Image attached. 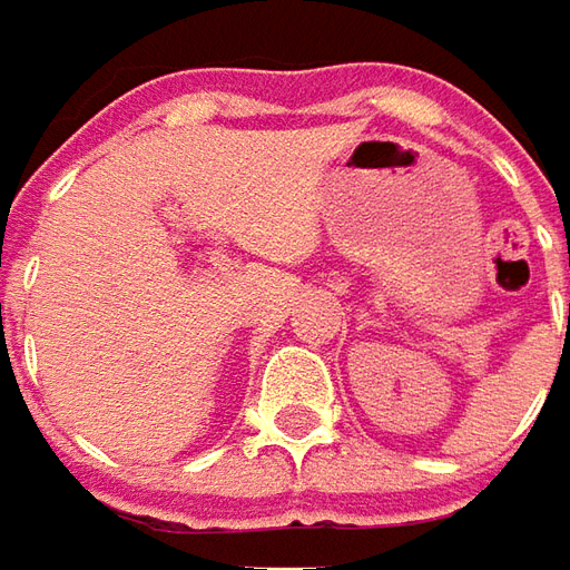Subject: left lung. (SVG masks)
<instances>
[{
    "instance_id": "obj_1",
    "label": "left lung",
    "mask_w": 570,
    "mask_h": 570,
    "mask_svg": "<svg viewBox=\"0 0 570 570\" xmlns=\"http://www.w3.org/2000/svg\"><path fill=\"white\" fill-rule=\"evenodd\" d=\"M568 308H570V305H568ZM568 327H570V315H568Z\"/></svg>"
}]
</instances>
